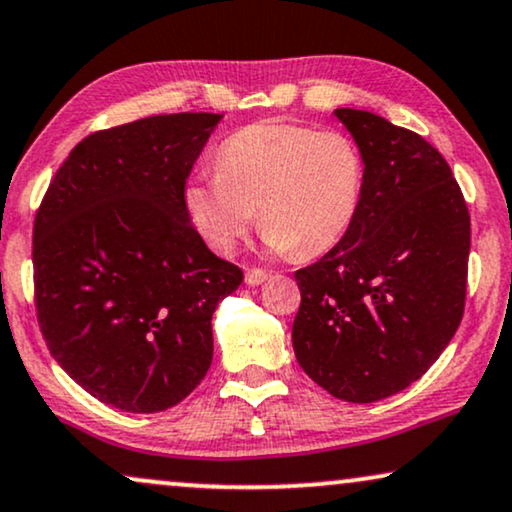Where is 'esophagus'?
Wrapping results in <instances>:
<instances>
[{
  "label": "esophagus",
  "instance_id": "esophagus-1",
  "mask_svg": "<svg viewBox=\"0 0 512 512\" xmlns=\"http://www.w3.org/2000/svg\"><path fill=\"white\" fill-rule=\"evenodd\" d=\"M269 278V274L264 269H257V267H248L245 269V283L248 285H260Z\"/></svg>",
  "mask_w": 512,
  "mask_h": 512
}]
</instances>
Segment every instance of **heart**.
Here are the masks:
<instances>
[{"instance_id": "1", "label": "heart", "mask_w": 512, "mask_h": 512, "mask_svg": "<svg viewBox=\"0 0 512 512\" xmlns=\"http://www.w3.org/2000/svg\"><path fill=\"white\" fill-rule=\"evenodd\" d=\"M363 189L365 159L349 135L262 121L224 140L217 173L187 182L185 208L222 255L248 236L257 210L271 250L311 260L346 236Z\"/></svg>"}]
</instances>
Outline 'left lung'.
Returning a JSON list of instances; mask_svg holds the SVG:
<instances>
[{
    "label": "left lung",
    "mask_w": 512,
    "mask_h": 512,
    "mask_svg": "<svg viewBox=\"0 0 512 512\" xmlns=\"http://www.w3.org/2000/svg\"><path fill=\"white\" fill-rule=\"evenodd\" d=\"M365 159L356 222L295 278L292 346L302 370L346 403L417 381L463 318L470 215L431 142L363 109H335Z\"/></svg>",
    "instance_id": "left-lung-1"
}]
</instances>
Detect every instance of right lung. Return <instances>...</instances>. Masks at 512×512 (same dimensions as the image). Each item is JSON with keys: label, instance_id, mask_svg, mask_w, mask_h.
I'll return each mask as SVG.
<instances>
[{"label": "right lung", "instance_id": "add662e5", "mask_svg": "<svg viewBox=\"0 0 512 512\" xmlns=\"http://www.w3.org/2000/svg\"><path fill=\"white\" fill-rule=\"evenodd\" d=\"M222 114L91 133L34 217V306L51 356L100 403L163 412L213 363V313L243 271L213 255L185 185Z\"/></svg>", "mask_w": 512, "mask_h": 512}]
</instances>
